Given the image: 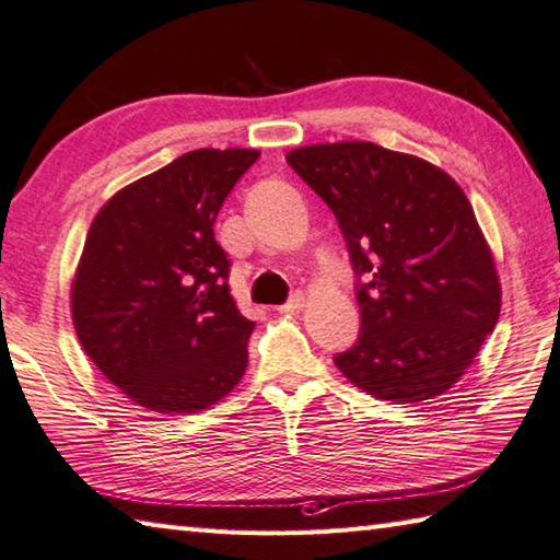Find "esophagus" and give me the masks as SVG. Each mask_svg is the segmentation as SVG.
Listing matches in <instances>:
<instances>
[{"label":"esophagus","instance_id":"1","mask_svg":"<svg viewBox=\"0 0 560 560\" xmlns=\"http://www.w3.org/2000/svg\"><path fill=\"white\" fill-rule=\"evenodd\" d=\"M303 305H305V295L301 291H295L287 303L279 305V313H299Z\"/></svg>","mask_w":560,"mask_h":560}]
</instances>
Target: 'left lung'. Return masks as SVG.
<instances>
[{
  "label": "left lung",
  "instance_id": "1",
  "mask_svg": "<svg viewBox=\"0 0 560 560\" xmlns=\"http://www.w3.org/2000/svg\"><path fill=\"white\" fill-rule=\"evenodd\" d=\"M347 241L361 331L335 355L343 377L383 401L443 395L501 315V281L462 187L435 165L373 141L293 149Z\"/></svg>",
  "mask_w": 560,
  "mask_h": 560
}]
</instances>
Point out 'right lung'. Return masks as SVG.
I'll use <instances>...</instances> for the list:
<instances>
[{
	"mask_svg": "<svg viewBox=\"0 0 560 560\" xmlns=\"http://www.w3.org/2000/svg\"><path fill=\"white\" fill-rule=\"evenodd\" d=\"M255 149H197L120 189L93 219L71 317L89 359L139 407L195 413L241 383L255 323L231 299L213 221Z\"/></svg>",
	"mask_w": 560,
	"mask_h": 560,
	"instance_id": "obj_1",
	"label": "right lung"
}]
</instances>
